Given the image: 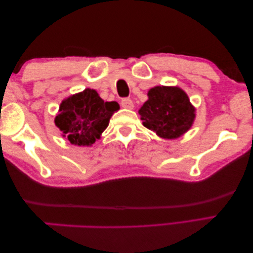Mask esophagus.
Returning a JSON list of instances; mask_svg holds the SVG:
<instances>
[{"label": "esophagus", "instance_id": "obj_1", "mask_svg": "<svg viewBox=\"0 0 253 253\" xmlns=\"http://www.w3.org/2000/svg\"><path fill=\"white\" fill-rule=\"evenodd\" d=\"M121 106L123 109H127V110H132L133 109V102L130 98H123L121 101Z\"/></svg>", "mask_w": 253, "mask_h": 253}]
</instances>
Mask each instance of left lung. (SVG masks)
I'll return each mask as SVG.
<instances>
[{"label":"left lung","instance_id":"left-lung-1","mask_svg":"<svg viewBox=\"0 0 253 253\" xmlns=\"http://www.w3.org/2000/svg\"><path fill=\"white\" fill-rule=\"evenodd\" d=\"M143 126L164 139H177L192 127L195 107L177 86H156L139 110Z\"/></svg>","mask_w":253,"mask_h":253}]
</instances>
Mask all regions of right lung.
I'll return each mask as SVG.
<instances>
[{"label":"right lung","instance_id":"add662e5","mask_svg":"<svg viewBox=\"0 0 253 253\" xmlns=\"http://www.w3.org/2000/svg\"><path fill=\"white\" fill-rule=\"evenodd\" d=\"M119 109L117 102H104L96 90L86 88L61 102L55 124L72 144L92 146Z\"/></svg>","mask_w":253,"mask_h":253}]
</instances>
